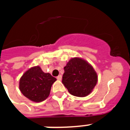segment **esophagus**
Masks as SVG:
<instances>
[{
  "instance_id": "obj_1",
  "label": "esophagus",
  "mask_w": 130,
  "mask_h": 130,
  "mask_svg": "<svg viewBox=\"0 0 130 130\" xmlns=\"http://www.w3.org/2000/svg\"><path fill=\"white\" fill-rule=\"evenodd\" d=\"M57 79H58V80H61V79H62V75H59V76H57Z\"/></svg>"
}]
</instances>
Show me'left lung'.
Listing matches in <instances>:
<instances>
[{"mask_svg":"<svg viewBox=\"0 0 130 130\" xmlns=\"http://www.w3.org/2000/svg\"><path fill=\"white\" fill-rule=\"evenodd\" d=\"M62 82L71 94L84 97L92 92L98 76L92 65L84 59L72 58L64 67Z\"/></svg>","mask_w":130,"mask_h":130,"instance_id":"left-lung-1","label":"left lung"}]
</instances>
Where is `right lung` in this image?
<instances>
[{
    "mask_svg": "<svg viewBox=\"0 0 130 130\" xmlns=\"http://www.w3.org/2000/svg\"><path fill=\"white\" fill-rule=\"evenodd\" d=\"M57 80L49 73H44L39 66L31 67L21 76L19 90L30 101L40 103L48 97L51 86Z\"/></svg>",
    "mask_w": 130,
    "mask_h": 130,
    "instance_id": "add662e5",
    "label": "right lung"
}]
</instances>
